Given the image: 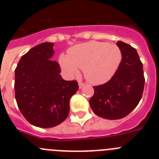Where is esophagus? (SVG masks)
I'll list each match as a JSON object with an SVG mask.
<instances>
[{
    "instance_id": "esophagus-1",
    "label": "esophagus",
    "mask_w": 159,
    "mask_h": 159,
    "mask_svg": "<svg viewBox=\"0 0 159 159\" xmlns=\"http://www.w3.org/2000/svg\"><path fill=\"white\" fill-rule=\"evenodd\" d=\"M84 86V83H83V82H81V81H80V82H79V88H82Z\"/></svg>"
}]
</instances>
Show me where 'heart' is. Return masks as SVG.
I'll return each instance as SVG.
<instances>
[{"label": "heart", "mask_w": 159, "mask_h": 159, "mask_svg": "<svg viewBox=\"0 0 159 159\" xmlns=\"http://www.w3.org/2000/svg\"><path fill=\"white\" fill-rule=\"evenodd\" d=\"M122 54L116 44L103 41H89L71 48L68 57L61 55L60 64L70 75L84 69L86 79L93 84L109 80L121 62Z\"/></svg>", "instance_id": "1"}]
</instances>
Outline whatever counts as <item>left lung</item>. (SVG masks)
I'll list each match as a JSON object with an SVG mask.
<instances>
[{"label":"left lung","instance_id":"obj_1","mask_svg":"<svg viewBox=\"0 0 159 159\" xmlns=\"http://www.w3.org/2000/svg\"><path fill=\"white\" fill-rule=\"evenodd\" d=\"M116 44L122 54L119 67L110 80L94 87L89 101L94 113L107 119L129 115L139 104L145 84L143 63L136 49L122 41Z\"/></svg>","mask_w":159,"mask_h":159}]
</instances>
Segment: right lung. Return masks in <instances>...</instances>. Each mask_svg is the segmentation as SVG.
<instances>
[{"label": "right lung", "mask_w": 159, "mask_h": 159, "mask_svg": "<svg viewBox=\"0 0 159 159\" xmlns=\"http://www.w3.org/2000/svg\"><path fill=\"white\" fill-rule=\"evenodd\" d=\"M53 43H42L20 58L15 69V98L18 108L31 124L42 128L64 121L70 99L79 89L76 80L60 75V64L51 60Z\"/></svg>", "instance_id": "obj_1"}]
</instances>
